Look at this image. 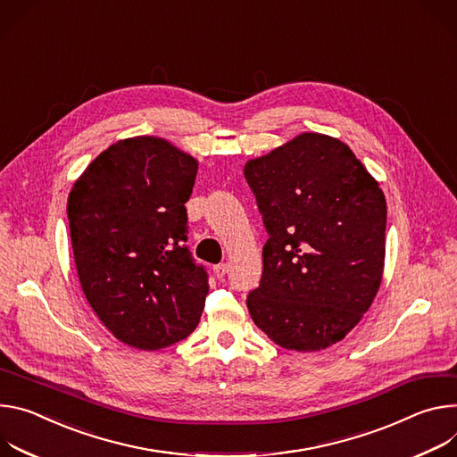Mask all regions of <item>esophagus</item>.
Wrapping results in <instances>:
<instances>
[{"mask_svg":"<svg viewBox=\"0 0 457 457\" xmlns=\"http://www.w3.org/2000/svg\"><path fill=\"white\" fill-rule=\"evenodd\" d=\"M228 272V263H220V265H216L214 267V274H216V278H225V274Z\"/></svg>","mask_w":457,"mask_h":457,"instance_id":"34e87169","label":"esophagus"}]
</instances>
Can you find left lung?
I'll return each instance as SVG.
<instances>
[{
    "instance_id": "8db88e82",
    "label": "left lung",
    "mask_w": 457,
    "mask_h": 457,
    "mask_svg": "<svg viewBox=\"0 0 457 457\" xmlns=\"http://www.w3.org/2000/svg\"><path fill=\"white\" fill-rule=\"evenodd\" d=\"M269 239L254 323L279 346L341 341L370 309L385 265L386 201L343 141L303 132L245 165Z\"/></svg>"
}]
</instances>
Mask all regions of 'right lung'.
<instances>
[{"instance_id":"right-lung-1","label":"right lung","mask_w":457,"mask_h":457,"mask_svg":"<svg viewBox=\"0 0 457 457\" xmlns=\"http://www.w3.org/2000/svg\"><path fill=\"white\" fill-rule=\"evenodd\" d=\"M195 174L187 152L137 136L101 152L69 194L83 294L112 336L134 348L185 339L205 309L209 276L185 246Z\"/></svg>"}]
</instances>
